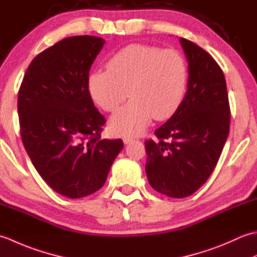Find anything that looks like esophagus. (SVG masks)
I'll return each instance as SVG.
<instances>
[{"label": "esophagus", "mask_w": 257, "mask_h": 257, "mask_svg": "<svg viewBox=\"0 0 257 257\" xmlns=\"http://www.w3.org/2000/svg\"><path fill=\"white\" fill-rule=\"evenodd\" d=\"M133 140H134V138L130 137V136H123V137H122V141H123L125 145L129 144L130 141H133Z\"/></svg>", "instance_id": "1"}]
</instances>
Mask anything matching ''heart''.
Here are the masks:
<instances>
[{
	"label": "heart",
	"mask_w": 257,
	"mask_h": 257,
	"mask_svg": "<svg viewBox=\"0 0 257 257\" xmlns=\"http://www.w3.org/2000/svg\"><path fill=\"white\" fill-rule=\"evenodd\" d=\"M107 67L92 72L87 85L91 99L108 112L117 110L128 91L132 100L110 119L119 135L140 134L154 117H171L187 91L188 65L174 50L133 44L111 56Z\"/></svg>",
	"instance_id": "b5f03b06"
}]
</instances>
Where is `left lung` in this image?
<instances>
[{
	"label": "left lung",
	"instance_id": "obj_1",
	"mask_svg": "<svg viewBox=\"0 0 257 257\" xmlns=\"http://www.w3.org/2000/svg\"><path fill=\"white\" fill-rule=\"evenodd\" d=\"M188 61L181 105L146 141L150 185L170 198L194 193L214 170L230 132V105L222 69L209 53L180 38Z\"/></svg>",
	"mask_w": 257,
	"mask_h": 257
}]
</instances>
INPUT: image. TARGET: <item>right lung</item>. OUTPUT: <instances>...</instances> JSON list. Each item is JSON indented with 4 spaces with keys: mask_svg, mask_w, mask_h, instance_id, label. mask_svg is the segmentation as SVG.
I'll return each mask as SVG.
<instances>
[{
    "mask_svg": "<svg viewBox=\"0 0 257 257\" xmlns=\"http://www.w3.org/2000/svg\"><path fill=\"white\" fill-rule=\"evenodd\" d=\"M105 40L64 38L33 59L19 91L21 137L40 176L57 193L78 199L106 182L121 139H101L106 119L88 91L89 69Z\"/></svg>",
    "mask_w": 257,
    "mask_h": 257,
    "instance_id": "obj_1",
    "label": "right lung"
}]
</instances>
